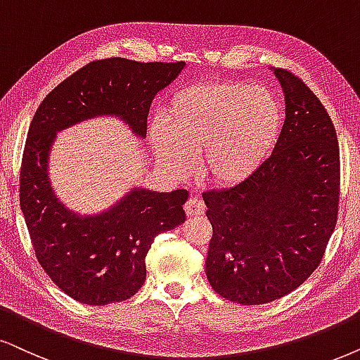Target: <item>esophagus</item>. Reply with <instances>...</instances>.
<instances>
[{"instance_id": "1", "label": "esophagus", "mask_w": 360, "mask_h": 360, "mask_svg": "<svg viewBox=\"0 0 360 360\" xmlns=\"http://www.w3.org/2000/svg\"><path fill=\"white\" fill-rule=\"evenodd\" d=\"M184 211L189 217H194V216H201V214H204L206 207H204V204L199 201L198 198H189L184 204Z\"/></svg>"}]
</instances>
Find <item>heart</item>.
Listing matches in <instances>:
<instances>
[{"label": "heart", "instance_id": "1", "mask_svg": "<svg viewBox=\"0 0 360 360\" xmlns=\"http://www.w3.org/2000/svg\"><path fill=\"white\" fill-rule=\"evenodd\" d=\"M162 126L151 127L159 161L184 176L189 156H201L212 183L236 186L269 156L281 133L282 109L272 91L244 81H207L172 94Z\"/></svg>", "mask_w": 360, "mask_h": 360}]
</instances>
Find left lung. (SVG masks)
<instances>
[{"instance_id":"left-lung-1","label":"left lung","mask_w":360,"mask_h":360,"mask_svg":"<svg viewBox=\"0 0 360 360\" xmlns=\"http://www.w3.org/2000/svg\"><path fill=\"white\" fill-rule=\"evenodd\" d=\"M274 72L285 96L274 151L243 183L202 194L212 226L207 281L243 306L297 289L324 257L339 214L340 158L330 116L299 76Z\"/></svg>"}]
</instances>
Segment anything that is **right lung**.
Here are the masks:
<instances>
[{
	"mask_svg": "<svg viewBox=\"0 0 360 360\" xmlns=\"http://www.w3.org/2000/svg\"><path fill=\"white\" fill-rule=\"evenodd\" d=\"M184 68L124 58L91 61L59 83L30 124L20 174V206L36 259L63 292L88 306L121 302L146 281V256L158 234L186 221L189 193L138 189L94 217H78L53 194L48 153L63 127L99 115H116L144 138L154 96Z\"/></svg>",
	"mask_w": 360,
	"mask_h": 360,
	"instance_id": "add662e5",
	"label": "right lung"
}]
</instances>
